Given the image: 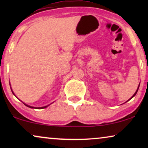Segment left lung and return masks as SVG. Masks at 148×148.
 I'll use <instances>...</instances> for the list:
<instances>
[{
    "instance_id": "left-lung-1",
    "label": "left lung",
    "mask_w": 148,
    "mask_h": 148,
    "mask_svg": "<svg viewBox=\"0 0 148 148\" xmlns=\"http://www.w3.org/2000/svg\"><path fill=\"white\" fill-rule=\"evenodd\" d=\"M139 86H138V88H137V90H136V92H135V94H133V96H132V97H131V98L130 99H129V100H127V102H128V101H129V100H130L131 98H133V97H134V96H135V95H136V94H137V91H138V90H139Z\"/></svg>"
}]
</instances>
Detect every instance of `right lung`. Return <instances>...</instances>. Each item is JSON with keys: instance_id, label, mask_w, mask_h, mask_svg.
<instances>
[{"instance_id": "right-lung-1", "label": "right lung", "mask_w": 148, "mask_h": 148, "mask_svg": "<svg viewBox=\"0 0 148 148\" xmlns=\"http://www.w3.org/2000/svg\"><path fill=\"white\" fill-rule=\"evenodd\" d=\"M11 91H12V90H11ZM12 92H13V94H14V93H13V91H12ZM15 95V94H14ZM26 106H27V107H29V108H36V109H43V108H46V107H48V106H49V105H48V106H43V107H38V108H36V107H33V106H29V105H27V104H25V103H23Z\"/></svg>"}]
</instances>
